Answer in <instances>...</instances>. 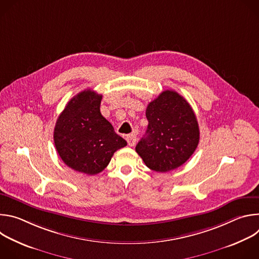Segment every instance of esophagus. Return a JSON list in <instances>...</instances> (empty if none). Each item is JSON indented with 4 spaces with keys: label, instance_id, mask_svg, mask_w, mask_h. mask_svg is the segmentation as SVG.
<instances>
[{
    "label": "esophagus",
    "instance_id": "34e87169",
    "mask_svg": "<svg viewBox=\"0 0 259 259\" xmlns=\"http://www.w3.org/2000/svg\"><path fill=\"white\" fill-rule=\"evenodd\" d=\"M126 139H127V142H128V144H129L130 146H133V145L135 144V142H136V136H135L134 134L127 135Z\"/></svg>",
    "mask_w": 259,
    "mask_h": 259
}]
</instances>
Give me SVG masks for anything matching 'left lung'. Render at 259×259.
<instances>
[{"mask_svg":"<svg viewBox=\"0 0 259 259\" xmlns=\"http://www.w3.org/2000/svg\"><path fill=\"white\" fill-rule=\"evenodd\" d=\"M145 136L135 150L144 164L168 172L186 163L196 151L200 130L190 103L173 90L163 91L146 107Z\"/></svg>","mask_w":259,"mask_h":259,"instance_id":"1","label":"left lung"}]
</instances>
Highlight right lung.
<instances>
[{"label": "right lung", "mask_w": 259, "mask_h": 259, "mask_svg": "<svg viewBox=\"0 0 259 259\" xmlns=\"http://www.w3.org/2000/svg\"><path fill=\"white\" fill-rule=\"evenodd\" d=\"M102 95L87 89L73 96L54 128L56 151L66 166L88 175L101 172L127 145L100 113Z\"/></svg>", "instance_id": "right-lung-1"}]
</instances>
